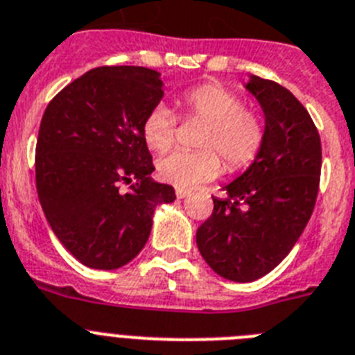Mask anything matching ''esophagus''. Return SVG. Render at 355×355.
Returning <instances> with one entry per match:
<instances>
[{
	"instance_id": "esophagus-1",
	"label": "esophagus",
	"mask_w": 355,
	"mask_h": 355,
	"mask_svg": "<svg viewBox=\"0 0 355 355\" xmlns=\"http://www.w3.org/2000/svg\"><path fill=\"white\" fill-rule=\"evenodd\" d=\"M177 198H186V196H189V189H177Z\"/></svg>"
}]
</instances>
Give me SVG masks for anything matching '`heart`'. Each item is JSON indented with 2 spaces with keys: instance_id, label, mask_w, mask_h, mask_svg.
<instances>
[{
  "instance_id": "heart-1",
  "label": "heart",
  "mask_w": 355,
  "mask_h": 355,
  "mask_svg": "<svg viewBox=\"0 0 355 355\" xmlns=\"http://www.w3.org/2000/svg\"><path fill=\"white\" fill-rule=\"evenodd\" d=\"M187 117L205 121L200 135L204 150H175L157 160L159 177L177 187H195L220 175L223 164L242 169L256 159L265 141V124L258 113L243 108L238 94L220 83H205L180 97ZM177 119L164 104H157L142 121L144 142L155 151L168 150L175 141Z\"/></svg>"
}]
</instances>
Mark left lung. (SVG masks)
Wrapping results in <instances>:
<instances>
[{"instance_id": "8db88e82", "label": "left lung", "mask_w": 355, "mask_h": 355, "mask_svg": "<svg viewBox=\"0 0 355 355\" xmlns=\"http://www.w3.org/2000/svg\"><path fill=\"white\" fill-rule=\"evenodd\" d=\"M245 90L260 104L265 141L245 171L223 186L225 198L196 231V245L214 272L247 284L279 265L314 211L321 141L311 115L287 88L251 76Z\"/></svg>"}]
</instances>
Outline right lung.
Here are the masks:
<instances>
[{"instance_id": "obj_1", "label": "right lung", "mask_w": 355, "mask_h": 355, "mask_svg": "<svg viewBox=\"0 0 355 355\" xmlns=\"http://www.w3.org/2000/svg\"><path fill=\"white\" fill-rule=\"evenodd\" d=\"M160 73L101 67L44 110L35 187L53 234L86 267L119 269L146 245L155 207L177 196L155 182L142 121L164 97ZM128 189H125V186Z\"/></svg>"}]
</instances>
